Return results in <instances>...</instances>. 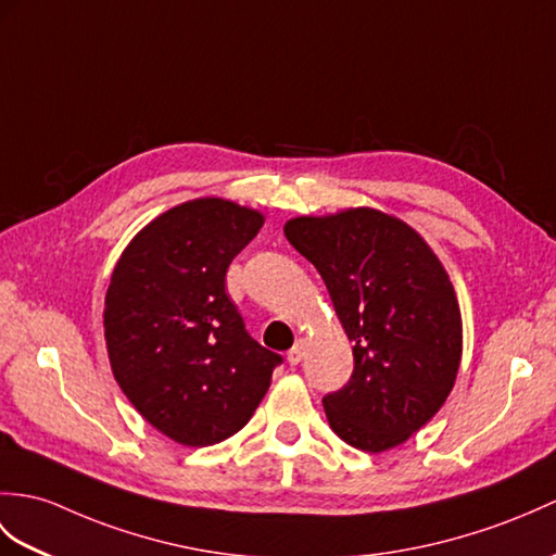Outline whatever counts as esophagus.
Listing matches in <instances>:
<instances>
[{
  "mask_svg": "<svg viewBox=\"0 0 556 556\" xmlns=\"http://www.w3.org/2000/svg\"><path fill=\"white\" fill-rule=\"evenodd\" d=\"M303 353H305V339H295V343H293V348L289 351V355H287V359H289V365H299L301 359H303Z\"/></svg>",
  "mask_w": 556,
  "mask_h": 556,
  "instance_id": "obj_1",
  "label": "esophagus"
}]
</instances>
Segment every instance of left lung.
<instances>
[{
  "label": "left lung",
  "instance_id": "1",
  "mask_svg": "<svg viewBox=\"0 0 556 556\" xmlns=\"http://www.w3.org/2000/svg\"><path fill=\"white\" fill-rule=\"evenodd\" d=\"M283 235L317 267L353 341L351 381L321 400L331 431L365 453L403 445L459 371L462 313L447 269L415 227L367 205L291 217Z\"/></svg>",
  "mask_w": 556,
  "mask_h": 556
}]
</instances>
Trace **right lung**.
Wrapping results in <instances>:
<instances>
[{"mask_svg":"<svg viewBox=\"0 0 556 556\" xmlns=\"http://www.w3.org/2000/svg\"><path fill=\"white\" fill-rule=\"evenodd\" d=\"M265 215L203 197L153 217L127 243L103 299V339L121 391L187 447L249 424L281 357L253 341L225 293L235 255Z\"/></svg>","mask_w":556,"mask_h":556,"instance_id":"obj_1","label":"right lung"}]
</instances>
